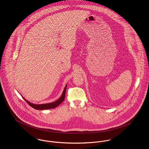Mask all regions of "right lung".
<instances>
[{"mask_svg":"<svg viewBox=\"0 0 149 149\" xmlns=\"http://www.w3.org/2000/svg\"><path fill=\"white\" fill-rule=\"evenodd\" d=\"M66 85H65V88H64L63 92L61 96V97L57 99V100H56L54 102H52V103H46V104H34L32 103L29 101H27L26 99H25L23 97V98L24 99V100L31 107H33V108L36 109H39V110H43V109H52V108H54L56 107L59 106L63 101H64V99H65V93H66Z\"/></svg>","mask_w":149,"mask_h":149,"instance_id":"obj_1","label":"right lung"}]
</instances>
